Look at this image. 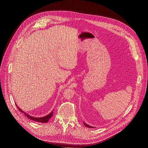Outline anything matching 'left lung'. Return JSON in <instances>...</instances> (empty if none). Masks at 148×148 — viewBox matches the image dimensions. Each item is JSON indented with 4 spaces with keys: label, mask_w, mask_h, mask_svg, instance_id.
Wrapping results in <instances>:
<instances>
[{
    "label": "left lung",
    "mask_w": 148,
    "mask_h": 148,
    "mask_svg": "<svg viewBox=\"0 0 148 148\" xmlns=\"http://www.w3.org/2000/svg\"><path fill=\"white\" fill-rule=\"evenodd\" d=\"M84 125H85V126H86V127H87V128H94V127H93V126H90V125H88L86 124V123L85 122H84Z\"/></svg>",
    "instance_id": "8db88e82"
}]
</instances>
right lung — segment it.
I'll return each instance as SVG.
<instances>
[{
  "label": "right lung",
  "instance_id": "add662e5",
  "mask_svg": "<svg viewBox=\"0 0 148 148\" xmlns=\"http://www.w3.org/2000/svg\"><path fill=\"white\" fill-rule=\"evenodd\" d=\"M16 106L17 107V108L19 110V111L20 112H22L23 113H24V114L28 118H29L30 119H32V120H33L34 121H36V122H41V123H46L49 121V120L51 118V116H53V110L52 111V112H51L49 115L45 116H43V117H40V118H37V117H33V116H30V115L27 114V113L25 112L24 111H23L22 110H20L18 107L17 105L16 104Z\"/></svg>",
  "mask_w": 148,
  "mask_h": 148
}]
</instances>
